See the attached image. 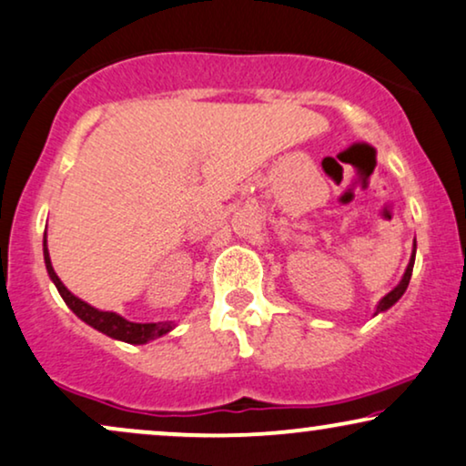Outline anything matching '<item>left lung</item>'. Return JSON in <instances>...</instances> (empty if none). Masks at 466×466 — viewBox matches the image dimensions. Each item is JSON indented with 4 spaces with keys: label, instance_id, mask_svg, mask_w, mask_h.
Segmentation results:
<instances>
[{
    "label": "left lung",
    "instance_id": "obj_1",
    "mask_svg": "<svg viewBox=\"0 0 466 466\" xmlns=\"http://www.w3.org/2000/svg\"><path fill=\"white\" fill-rule=\"evenodd\" d=\"M415 250H418V244H413V252H410V258H409V265H407V269H404V274H402V280L398 282V285L391 289V291L385 295L383 299L379 301L377 304V310H374V314H380V312H385V310H390L391 306L396 304L398 299L402 298L404 295V291H407V287H409V280H410V274H413V263H415Z\"/></svg>",
    "mask_w": 466,
    "mask_h": 466
}]
</instances>
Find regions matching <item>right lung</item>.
<instances>
[{
  "label": "right lung",
  "instance_id": "add662e5",
  "mask_svg": "<svg viewBox=\"0 0 466 466\" xmlns=\"http://www.w3.org/2000/svg\"><path fill=\"white\" fill-rule=\"evenodd\" d=\"M42 252H45V265H46L48 278H51L53 285L57 287V291H59V295H62V299L66 301V306H68L83 323L92 325L94 329L102 331V334H106L108 338H115V340H122L128 344H145V342L156 340V338L168 334V331L175 328L173 321L132 323V321H128V319L119 317L117 312H105V310H98V308L89 306L87 301L78 299L76 295H72L68 289L64 287V282L59 280V276L56 274V269H53V265H51V257H48L46 233H45V239H42Z\"/></svg>",
  "mask_w": 466,
  "mask_h": 466
}]
</instances>
